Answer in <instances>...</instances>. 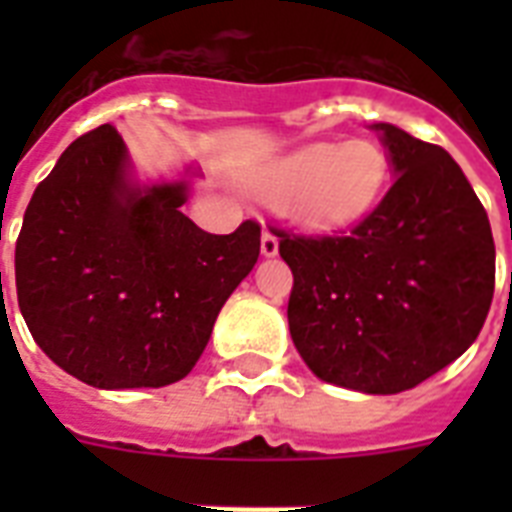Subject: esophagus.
Instances as JSON below:
<instances>
[{
    "label": "esophagus",
    "instance_id": "esophagus-1",
    "mask_svg": "<svg viewBox=\"0 0 512 512\" xmlns=\"http://www.w3.org/2000/svg\"><path fill=\"white\" fill-rule=\"evenodd\" d=\"M260 249H263L265 257L279 255V239H276V233L271 228H263V236H260Z\"/></svg>",
    "mask_w": 512,
    "mask_h": 512
}]
</instances>
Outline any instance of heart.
<instances>
[{
  "label": "heart",
  "mask_w": 512,
  "mask_h": 512,
  "mask_svg": "<svg viewBox=\"0 0 512 512\" xmlns=\"http://www.w3.org/2000/svg\"><path fill=\"white\" fill-rule=\"evenodd\" d=\"M388 159L372 140L313 143L265 164L257 188L268 199L289 204L300 223L337 231L364 220L382 196Z\"/></svg>",
  "instance_id": "b5f03b06"
}]
</instances>
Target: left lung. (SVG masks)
I'll return each mask as SVG.
<instances>
[{
	"mask_svg": "<svg viewBox=\"0 0 512 512\" xmlns=\"http://www.w3.org/2000/svg\"><path fill=\"white\" fill-rule=\"evenodd\" d=\"M382 132L393 185L348 233L276 228L292 268L289 335L319 380L401 393L473 345L494 295L484 204L441 146L393 124Z\"/></svg>",
	"mask_w": 512,
	"mask_h": 512,
	"instance_id": "obj_1",
	"label": "left lung"
}]
</instances>
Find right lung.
<instances>
[{
	"instance_id": "1",
	"label": "right lung",
	"mask_w": 512,
	"mask_h": 512,
	"mask_svg": "<svg viewBox=\"0 0 512 512\" xmlns=\"http://www.w3.org/2000/svg\"><path fill=\"white\" fill-rule=\"evenodd\" d=\"M127 167L114 124L76 138L36 185L15 244L31 337L106 390L183 380L260 255L255 220L225 236L201 231L180 212L185 183L138 188Z\"/></svg>"
}]
</instances>
